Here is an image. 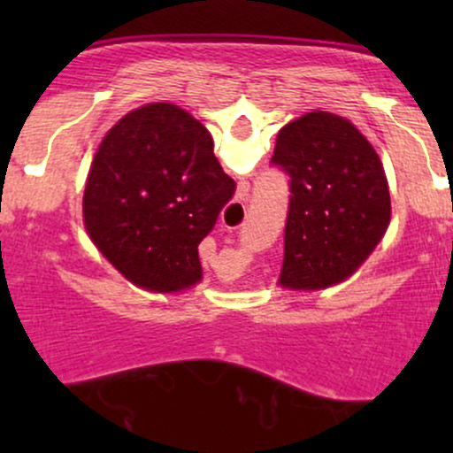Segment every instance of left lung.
<instances>
[{
  "label": "left lung",
  "instance_id": "obj_1",
  "mask_svg": "<svg viewBox=\"0 0 453 453\" xmlns=\"http://www.w3.org/2000/svg\"><path fill=\"white\" fill-rule=\"evenodd\" d=\"M270 164L289 176L279 283L324 289L351 277L389 226V189L372 144L339 114L315 111L280 127Z\"/></svg>",
  "mask_w": 453,
  "mask_h": 453
}]
</instances>
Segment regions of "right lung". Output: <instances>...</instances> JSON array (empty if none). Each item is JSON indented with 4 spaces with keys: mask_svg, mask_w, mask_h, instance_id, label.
I'll use <instances>...</instances> for the list:
<instances>
[{
    "mask_svg": "<svg viewBox=\"0 0 453 453\" xmlns=\"http://www.w3.org/2000/svg\"><path fill=\"white\" fill-rule=\"evenodd\" d=\"M234 189L209 129L174 104H147L97 147L82 217L93 244L123 277L179 292L202 279L197 244Z\"/></svg>",
    "mask_w": 453,
    "mask_h": 453,
    "instance_id": "add662e5",
    "label": "right lung"
}]
</instances>
